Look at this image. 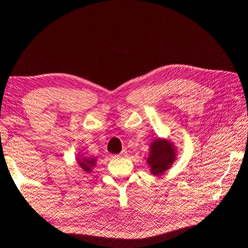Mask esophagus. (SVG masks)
<instances>
[{
    "label": "esophagus",
    "mask_w": 248,
    "mask_h": 248,
    "mask_svg": "<svg viewBox=\"0 0 248 248\" xmlns=\"http://www.w3.org/2000/svg\"><path fill=\"white\" fill-rule=\"evenodd\" d=\"M117 156H118V157H125V156H127V152L123 151L119 155H117Z\"/></svg>",
    "instance_id": "1"
}]
</instances>
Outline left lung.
<instances>
[{
  "label": "left lung",
  "mask_w": 248,
  "mask_h": 248,
  "mask_svg": "<svg viewBox=\"0 0 248 248\" xmlns=\"http://www.w3.org/2000/svg\"><path fill=\"white\" fill-rule=\"evenodd\" d=\"M175 147L165 139H155L151 144V152L147 163L151 172L154 175H159L169 170L175 160Z\"/></svg>",
  "instance_id": "8db88e82"
}]
</instances>
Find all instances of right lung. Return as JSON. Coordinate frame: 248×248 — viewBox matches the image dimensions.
Instances as JSON below:
<instances>
[{"mask_svg": "<svg viewBox=\"0 0 248 248\" xmlns=\"http://www.w3.org/2000/svg\"><path fill=\"white\" fill-rule=\"evenodd\" d=\"M78 165L83 169V170H85L86 173H90L91 170H92V167L95 165L96 159L95 158H85V157H83L81 159L78 158Z\"/></svg>", "mask_w": 248, "mask_h": 248, "instance_id": "obj_1", "label": "right lung"}]
</instances>
